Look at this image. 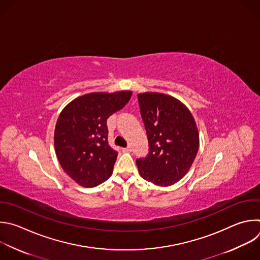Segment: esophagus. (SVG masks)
<instances>
[{"mask_svg":"<svg viewBox=\"0 0 260 260\" xmlns=\"http://www.w3.org/2000/svg\"><path fill=\"white\" fill-rule=\"evenodd\" d=\"M122 151H123V152L128 153V152H131V151H132V148H131V147H126V148H123V149H122Z\"/></svg>","mask_w":260,"mask_h":260,"instance_id":"1","label":"esophagus"}]
</instances>
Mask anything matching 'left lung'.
Instances as JSON below:
<instances>
[{
	"label": "left lung",
	"instance_id": "obj_1",
	"mask_svg": "<svg viewBox=\"0 0 260 260\" xmlns=\"http://www.w3.org/2000/svg\"><path fill=\"white\" fill-rule=\"evenodd\" d=\"M146 127L149 154L137 159L140 176L156 186L168 187L190 170L199 149V132L188 107L170 95L138 94Z\"/></svg>",
	"mask_w": 260,
	"mask_h": 260
}]
</instances>
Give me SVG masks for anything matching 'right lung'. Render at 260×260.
<instances>
[{"instance_id":"1","label":"right lung","mask_w":260,"mask_h":260,"mask_svg":"<svg viewBox=\"0 0 260 260\" xmlns=\"http://www.w3.org/2000/svg\"><path fill=\"white\" fill-rule=\"evenodd\" d=\"M132 91L79 96L61 111L54 132L58 161L76 184L96 187L110 178L117 152L108 144L107 119L129 101Z\"/></svg>"}]
</instances>
